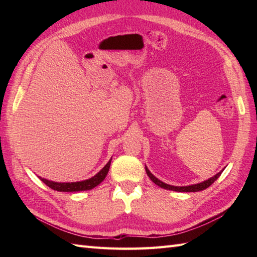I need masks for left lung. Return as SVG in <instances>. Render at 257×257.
I'll list each match as a JSON object with an SVG mask.
<instances>
[{
  "label": "left lung",
  "mask_w": 257,
  "mask_h": 257,
  "mask_svg": "<svg viewBox=\"0 0 257 257\" xmlns=\"http://www.w3.org/2000/svg\"><path fill=\"white\" fill-rule=\"evenodd\" d=\"M146 172L148 174V177L150 178V180L154 183H156L158 187H160L162 189H166V190H171V191H177V192H198V191H202V190H205L206 188H209L211 184L214 183L215 180L221 176V173L223 172L220 171L219 173H216L214 177H212L210 179L205 180L203 182H200V183H196V184H191V185H184V187H177V185H170V184H167L165 182H162L161 180H159L158 178H156L154 174L150 172V170L146 166Z\"/></svg>",
  "instance_id": "1"
}]
</instances>
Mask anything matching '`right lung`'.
<instances>
[{"label": "right lung", "mask_w": 257, "mask_h": 257, "mask_svg": "<svg viewBox=\"0 0 257 257\" xmlns=\"http://www.w3.org/2000/svg\"><path fill=\"white\" fill-rule=\"evenodd\" d=\"M110 163H111V159L109 160L107 162V165L103 167L97 174H95L94 177H91L87 180H83V181L55 182L42 177H38V178H40L42 181L47 185V187H50L51 189L55 191H59V192H79V191H87V190L94 189L98 184H100L103 180H105L106 176L108 174L109 168H110Z\"/></svg>", "instance_id": "right-lung-1"}]
</instances>
